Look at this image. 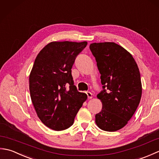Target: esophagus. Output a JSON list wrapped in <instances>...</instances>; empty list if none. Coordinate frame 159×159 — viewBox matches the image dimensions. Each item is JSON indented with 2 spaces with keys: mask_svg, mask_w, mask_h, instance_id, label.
Wrapping results in <instances>:
<instances>
[{
  "mask_svg": "<svg viewBox=\"0 0 159 159\" xmlns=\"http://www.w3.org/2000/svg\"><path fill=\"white\" fill-rule=\"evenodd\" d=\"M86 94L87 95V97H88V99H91L92 98V93L90 92H87Z\"/></svg>",
  "mask_w": 159,
  "mask_h": 159,
  "instance_id": "esophagus-1",
  "label": "esophagus"
}]
</instances>
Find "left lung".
Returning a JSON list of instances; mask_svg holds the SVG:
<instances>
[{
  "mask_svg": "<svg viewBox=\"0 0 159 159\" xmlns=\"http://www.w3.org/2000/svg\"><path fill=\"white\" fill-rule=\"evenodd\" d=\"M89 48L103 89L97 96L102 109L96 115V123L103 130L116 131L126 126L139 106L142 93L139 70L133 56L116 43H93Z\"/></svg>",
  "mask_w": 159,
  "mask_h": 159,
  "instance_id": "8db88e82",
  "label": "left lung"
}]
</instances>
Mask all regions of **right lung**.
Listing matches in <instances>:
<instances>
[{"mask_svg": "<svg viewBox=\"0 0 159 159\" xmlns=\"http://www.w3.org/2000/svg\"><path fill=\"white\" fill-rule=\"evenodd\" d=\"M87 42H53L37 56L29 76L31 98L39 118L54 130H63L74 123L87 98L74 85L72 67Z\"/></svg>", "mask_w": 159, "mask_h": 159, "instance_id": "right-lung-1", "label": "right lung"}]
</instances>
